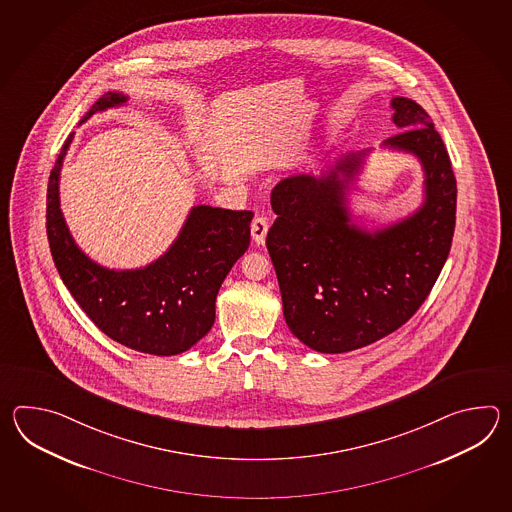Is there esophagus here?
Here are the masks:
<instances>
[{
  "instance_id": "1",
  "label": "esophagus",
  "mask_w": 512,
  "mask_h": 512,
  "mask_svg": "<svg viewBox=\"0 0 512 512\" xmlns=\"http://www.w3.org/2000/svg\"><path fill=\"white\" fill-rule=\"evenodd\" d=\"M267 232H269V223H267V218H263V216L254 218L251 225L252 240L256 241L258 245H263V243H265V238H267Z\"/></svg>"
}]
</instances>
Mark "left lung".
Here are the masks:
<instances>
[{
  "label": "left lung",
  "mask_w": 512,
  "mask_h": 512,
  "mask_svg": "<svg viewBox=\"0 0 512 512\" xmlns=\"http://www.w3.org/2000/svg\"><path fill=\"white\" fill-rule=\"evenodd\" d=\"M401 133L384 148L412 153L425 172V201L386 229L351 221L346 190L368 152L348 153L322 175L298 174L272 188L276 221L267 249L294 337L320 353L364 348L406 324L445 265L456 227V177L425 109L392 98Z\"/></svg>",
  "instance_id": "left-lung-1"
}]
</instances>
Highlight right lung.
Listing matches in <instances>:
<instances>
[{
	"label": "right lung",
	"mask_w": 512,
	"mask_h": 512,
	"mask_svg": "<svg viewBox=\"0 0 512 512\" xmlns=\"http://www.w3.org/2000/svg\"><path fill=\"white\" fill-rule=\"evenodd\" d=\"M126 100L119 91H108L80 122ZM71 141L73 133L49 175L45 216L62 282L93 324L122 346L159 357L192 348L214 326L219 287L249 249L254 214L199 205L159 260L131 271L106 269L78 249L60 210L58 181Z\"/></svg>",
	"instance_id": "1"
}]
</instances>
